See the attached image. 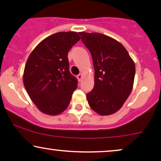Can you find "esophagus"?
<instances>
[{"label": "esophagus", "instance_id": "obj_1", "mask_svg": "<svg viewBox=\"0 0 161 161\" xmlns=\"http://www.w3.org/2000/svg\"><path fill=\"white\" fill-rule=\"evenodd\" d=\"M82 78H83V75L82 74H79L78 75H77V79H79V82H81V80H82Z\"/></svg>", "mask_w": 161, "mask_h": 161}]
</instances>
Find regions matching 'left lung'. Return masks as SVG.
<instances>
[{
	"label": "left lung",
	"mask_w": 161,
	"mask_h": 161,
	"mask_svg": "<svg viewBox=\"0 0 161 161\" xmlns=\"http://www.w3.org/2000/svg\"><path fill=\"white\" fill-rule=\"evenodd\" d=\"M89 50L95 69V86L87 94L88 104L102 116L122 108L133 87L136 66L119 42L101 33L79 32Z\"/></svg>",
	"instance_id": "1"
}]
</instances>
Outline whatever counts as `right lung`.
<instances>
[{"instance_id": "right-lung-1", "label": "right lung", "mask_w": 161, "mask_h": 161, "mask_svg": "<svg viewBox=\"0 0 161 161\" xmlns=\"http://www.w3.org/2000/svg\"><path fill=\"white\" fill-rule=\"evenodd\" d=\"M80 40L75 32H60L40 42L25 64L23 84L40 111L58 115L69 106L77 79L69 71L68 51Z\"/></svg>"}]
</instances>
